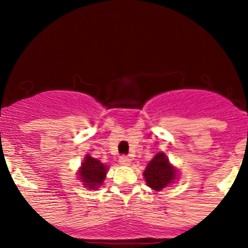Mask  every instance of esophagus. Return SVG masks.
<instances>
[{
	"label": "esophagus",
	"instance_id": "esophagus-1",
	"mask_svg": "<svg viewBox=\"0 0 248 248\" xmlns=\"http://www.w3.org/2000/svg\"><path fill=\"white\" fill-rule=\"evenodd\" d=\"M119 162H120V164L122 166H129L130 164V158L128 157L126 155H122L120 158H119Z\"/></svg>",
	"mask_w": 248,
	"mask_h": 248
}]
</instances>
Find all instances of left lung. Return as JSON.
<instances>
[{"label":"left lung","instance_id":"obj_1","mask_svg":"<svg viewBox=\"0 0 248 248\" xmlns=\"http://www.w3.org/2000/svg\"><path fill=\"white\" fill-rule=\"evenodd\" d=\"M143 175L148 186L156 191H161L175 179L176 170L169 163L167 156L160 153L154 156L153 160L148 163Z\"/></svg>","mask_w":248,"mask_h":248}]
</instances>
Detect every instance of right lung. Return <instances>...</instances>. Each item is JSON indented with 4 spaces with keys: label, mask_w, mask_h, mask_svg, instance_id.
<instances>
[{
    "label": "right lung",
    "mask_w": 248,
    "mask_h": 248,
    "mask_svg": "<svg viewBox=\"0 0 248 248\" xmlns=\"http://www.w3.org/2000/svg\"><path fill=\"white\" fill-rule=\"evenodd\" d=\"M106 171L107 168L100 161L87 155L85 157L84 163L81 164L79 176H80L84 186H88L90 189H98V186L102 184L106 177Z\"/></svg>",
    "instance_id": "right-lung-1"
}]
</instances>
